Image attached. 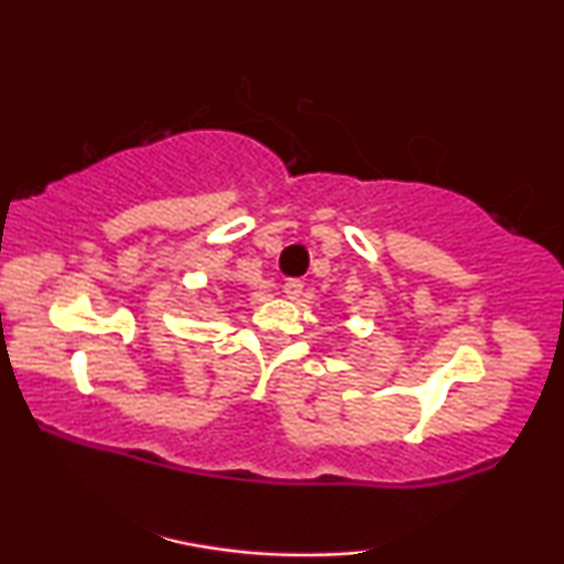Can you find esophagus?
<instances>
[{
    "label": "esophagus",
    "mask_w": 564,
    "mask_h": 564,
    "mask_svg": "<svg viewBox=\"0 0 564 564\" xmlns=\"http://www.w3.org/2000/svg\"><path fill=\"white\" fill-rule=\"evenodd\" d=\"M303 288H305V284H303V280H288V282H284V297H290V300H297L300 295H303Z\"/></svg>",
    "instance_id": "1"
}]
</instances>
